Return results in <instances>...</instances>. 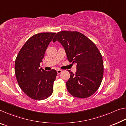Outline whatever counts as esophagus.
<instances>
[{"label":"esophagus","instance_id":"obj_1","mask_svg":"<svg viewBox=\"0 0 126 126\" xmlns=\"http://www.w3.org/2000/svg\"><path fill=\"white\" fill-rule=\"evenodd\" d=\"M57 71V73L58 74V75H59V74H61L62 73V71L61 70V69H58Z\"/></svg>","mask_w":126,"mask_h":126}]
</instances>
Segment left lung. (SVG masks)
<instances>
[{
	"mask_svg": "<svg viewBox=\"0 0 126 126\" xmlns=\"http://www.w3.org/2000/svg\"><path fill=\"white\" fill-rule=\"evenodd\" d=\"M62 44L69 62L76 64L77 71L70 70L66 82L67 90L73 96L86 98L99 89L103 79V58L96 46L85 35L77 31L58 32L53 41Z\"/></svg>",
	"mask_w": 126,
	"mask_h": 126,
	"instance_id": "left-lung-1",
	"label": "left lung"
}]
</instances>
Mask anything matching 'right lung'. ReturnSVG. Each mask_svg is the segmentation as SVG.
Instances as JSON below:
<instances>
[{
    "label": "right lung",
    "instance_id": "add662e5",
    "mask_svg": "<svg viewBox=\"0 0 126 126\" xmlns=\"http://www.w3.org/2000/svg\"><path fill=\"white\" fill-rule=\"evenodd\" d=\"M55 35V32H43L33 35L22 47L16 59L15 71L19 86L33 100L45 99L53 93L57 71H46L39 67Z\"/></svg>",
    "mask_w": 126,
    "mask_h": 126
}]
</instances>
